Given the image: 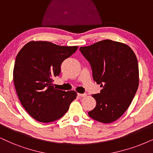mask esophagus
<instances>
[{"instance_id":"1","label":"esophagus","mask_w":153,"mask_h":153,"mask_svg":"<svg viewBox=\"0 0 153 153\" xmlns=\"http://www.w3.org/2000/svg\"><path fill=\"white\" fill-rule=\"evenodd\" d=\"M78 96L80 97H86V94H79L78 93Z\"/></svg>"}]
</instances>
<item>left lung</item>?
Returning a JSON list of instances; mask_svg holds the SVG:
<instances>
[{"instance_id":"left-lung-1","label":"left lung","mask_w":153,"mask_h":153,"mask_svg":"<svg viewBox=\"0 0 153 153\" xmlns=\"http://www.w3.org/2000/svg\"><path fill=\"white\" fill-rule=\"evenodd\" d=\"M89 62L93 79L103 88L92 95L97 105L88 116L103 123L118 120L127 110L139 84L136 55L128 45L104 39L79 48Z\"/></svg>"}]
</instances>
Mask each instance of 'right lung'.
<instances>
[{
    "instance_id": "1",
    "label": "right lung",
    "mask_w": 153,
    "mask_h": 153,
    "mask_svg": "<svg viewBox=\"0 0 153 153\" xmlns=\"http://www.w3.org/2000/svg\"><path fill=\"white\" fill-rule=\"evenodd\" d=\"M77 46H59L46 41H31L17 54L13 82L20 103L30 116L42 123L58 120L67 112L76 98L74 91L54 87L64 60Z\"/></svg>"
}]
</instances>
